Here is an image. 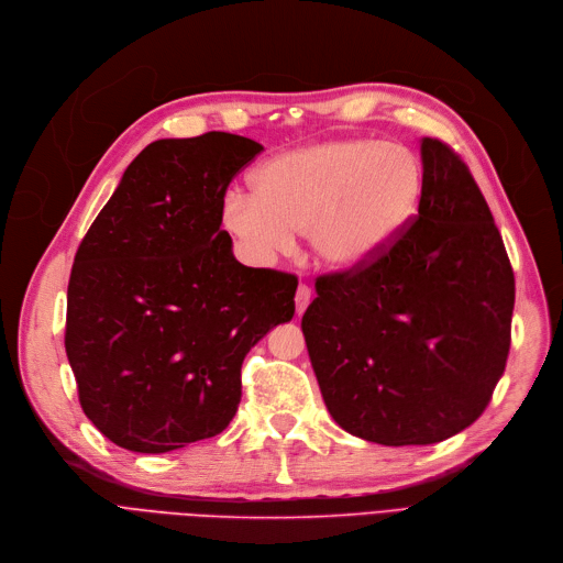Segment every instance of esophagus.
<instances>
[{
  "label": "esophagus",
  "mask_w": 563,
  "mask_h": 563,
  "mask_svg": "<svg viewBox=\"0 0 563 563\" xmlns=\"http://www.w3.org/2000/svg\"><path fill=\"white\" fill-rule=\"evenodd\" d=\"M309 302H311V288L307 284H300L298 290H296V309H298V313H305Z\"/></svg>",
  "instance_id": "esophagus-1"
}]
</instances>
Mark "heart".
<instances>
[{"label": "heart", "instance_id": "1", "mask_svg": "<svg viewBox=\"0 0 563 563\" xmlns=\"http://www.w3.org/2000/svg\"><path fill=\"white\" fill-rule=\"evenodd\" d=\"M254 199L229 195L222 224L267 258L309 233L313 254L334 271L380 258L412 220L421 167L400 144L343 140L288 151L252 174Z\"/></svg>", "mask_w": 563, "mask_h": 563}]
</instances>
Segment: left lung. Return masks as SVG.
<instances>
[{"instance_id":"obj_1","label":"left lung","mask_w":563,"mask_h":563,"mask_svg":"<svg viewBox=\"0 0 563 563\" xmlns=\"http://www.w3.org/2000/svg\"><path fill=\"white\" fill-rule=\"evenodd\" d=\"M421 197L373 263L316 279L302 332L343 431L387 446L435 444L490 404L511 347L516 277L456 148L421 140Z\"/></svg>"}]
</instances>
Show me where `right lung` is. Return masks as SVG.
Returning <instances> with one entry per match:
<instances>
[{
    "label": "right lung",
    "mask_w": 563,
    "mask_h": 563,
    "mask_svg": "<svg viewBox=\"0 0 563 563\" xmlns=\"http://www.w3.org/2000/svg\"><path fill=\"white\" fill-rule=\"evenodd\" d=\"M261 151L231 132L148 144L77 247L66 355L85 415L128 451L222 433L250 347L296 313L298 277L238 263L220 229Z\"/></svg>",
    "instance_id": "obj_1"
}]
</instances>
